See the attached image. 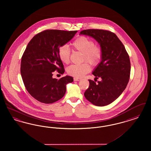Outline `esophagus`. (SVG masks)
I'll return each instance as SVG.
<instances>
[{"label": "esophagus", "mask_w": 151, "mask_h": 151, "mask_svg": "<svg viewBox=\"0 0 151 151\" xmlns=\"http://www.w3.org/2000/svg\"><path fill=\"white\" fill-rule=\"evenodd\" d=\"M80 78H73V80L74 81H79V80H80Z\"/></svg>", "instance_id": "obj_1"}]
</instances>
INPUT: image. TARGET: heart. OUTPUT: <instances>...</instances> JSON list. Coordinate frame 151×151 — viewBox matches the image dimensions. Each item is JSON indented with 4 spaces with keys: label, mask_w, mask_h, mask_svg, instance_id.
Returning <instances> with one entry per match:
<instances>
[{
    "label": "heart",
    "mask_w": 151,
    "mask_h": 151,
    "mask_svg": "<svg viewBox=\"0 0 151 151\" xmlns=\"http://www.w3.org/2000/svg\"><path fill=\"white\" fill-rule=\"evenodd\" d=\"M72 48L83 54V61H87L92 65H98L102 59V51L100 46L95 45L93 41L85 36H80L72 44ZM58 55L60 60L65 64L70 62L71 51L66 45L61 46L58 49ZM91 67L87 63L81 65H72L67 68L69 75L76 78H81L90 71Z\"/></svg>",
    "instance_id": "b5f03b06"
}]
</instances>
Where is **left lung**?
I'll use <instances>...</instances> for the list:
<instances>
[{
    "label": "left lung",
    "mask_w": 151,
    "mask_h": 151,
    "mask_svg": "<svg viewBox=\"0 0 151 151\" xmlns=\"http://www.w3.org/2000/svg\"><path fill=\"white\" fill-rule=\"evenodd\" d=\"M80 35L93 38L102 51L100 63L92 74L101 81L89 80V86L84 93L86 100L96 106L112 103L122 93L129 83L131 70L129 56L124 45L114 33L101 29H87Z\"/></svg>",
    "instance_id": "8db88e82"
}]
</instances>
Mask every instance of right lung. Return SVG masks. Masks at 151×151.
Here are the masks:
<instances>
[{"label":"right lung","instance_id":"add662e5","mask_svg":"<svg viewBox=\"0 0 151 151\" xmlns=\"http://www.w3.org/2000/svg\"><path fill=\"white\" fill-rule=\"evenodd\" d=\"M78 31L46 30L34 36L28 44L21 61V75L29 93L37 100L52 104L61 99L66 92V85L72 83L71 76L59 80L52 72H65L58 55V49L69 42Z\"/></svg>","mask_w":151,"mask_h":151}]
</instances>
